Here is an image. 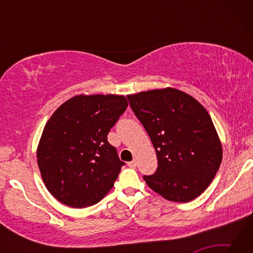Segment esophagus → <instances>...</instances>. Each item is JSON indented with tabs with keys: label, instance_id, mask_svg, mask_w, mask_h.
I'll use <instances>...</instances> for the list:
<instances>
[{
	"label": "esophagus",
	"instance_id": "1",
	"mask_svg": "<svg viewBox=\"0 0 253 253\" xmlns=\"http://www.w3.org/2000/svg\"><path fill=\"white\" fill-rule=\"evenodd\" d=\"M128 166H129V168H131V169H135L136 168V166H137V162L134 160V161H131V162H129V163H128V164H127Z\"/></svg>",
	"mask_w": 253,
	"mask_h": 253
}]
</instances>
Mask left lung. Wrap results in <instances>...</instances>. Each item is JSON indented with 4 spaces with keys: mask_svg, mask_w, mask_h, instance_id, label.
<instances>
[{
    "mask_svg": "<svg viewBox=\"0 0 253 253\" xmlns=\"http://www.w3.org/2000/svg\"><path fill=\"white\" fill-rule=\"evenodd\" d=\"M156 151L158 168L147 185L173 202H190L213 181L222 146L207 109L181 90L156 89L127 96Z\"/></svg>",
    "mask_w": 253,
    "mask_h": 253,
    "instance_id": "obj_1",
    "label": "left lung"
}]
</instances>
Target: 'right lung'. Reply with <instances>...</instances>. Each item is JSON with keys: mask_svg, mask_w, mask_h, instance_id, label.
<instances>
[{"mask_svg": "<svg viewBox=\"0 0 253 253\" xmlns=\"http://www.w3.org/2000/svg\"><path fill=\"white\" fill-rule=\"evenodd\" d=\"M128 106L124 96L79 95L54 111L37 157L45 187L60 202L87 208L108 193L125 163L107 135Z\"/></svg>", "mask_w": 253, "mask_h": 253, "instance_id": "right-lung-1", "label": "right lung"}]
</instances>
